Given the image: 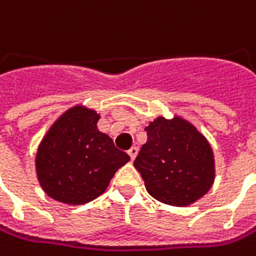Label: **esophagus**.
Returning <instances> with one entry per match:
<instances>
[{
  "label": "esophagus",
  "instance_id": "esophagus-1",
  "mask_svg": "<svg viewBox=\"0 0 256 256\" xmlns=\"http://www.w3.org/2000/svg\"><path fill=\"white\" fill-rule=\"evenodd\" d=\"M128 154H130V157H131V160H134L135 157H136V154H138V148L136 147H131L128 150Z\"/></svg>",
  "mask_w": 256,
  "mask_h": 256
}]
</instances>
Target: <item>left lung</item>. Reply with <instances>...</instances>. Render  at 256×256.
Listing matches in <instances>:
<instances>
[{
	"instance_id": "1",
	"label": "left lung",
	"mask_w": 256,
	"mask_h": 256,
	"mask_svg": "<svg viewBox=\"0 0 256 256\" xmlns=\"http://www.w3.org/2000/svg\"><path fill=\"white\" fill-rule=\"evenodd\" d=\"M147 142L134 161L147 192L158 202L187 206L213 184V152L193 125L174 118H157L146 128Z\"/></svg>"
}]
</instances>
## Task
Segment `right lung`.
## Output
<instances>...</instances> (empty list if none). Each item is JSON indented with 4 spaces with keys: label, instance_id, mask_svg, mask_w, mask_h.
Wrapping results in <instances>:
<instances>
[{
    "label": "right lung",
    "instance_id": "obj_1",
    "mask_svg": "<svg viewBox=\"0 0 256 256\" xmlns=\"http://www.w3.org/2000/svg\"><path fill=\"white\" fill-rule=\"evenodd\" d=\"M99 115L82 106L69 109L42 141L36 168L46 193L68 204H84L100 196L110 178L130 161L96 126Z\"/></svg>",
    "mask_w": 256,
    "mask_h": 256
}]
</instances>
